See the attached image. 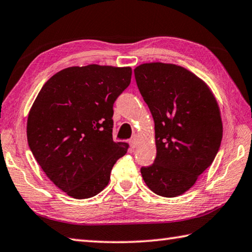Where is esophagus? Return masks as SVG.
Segmentation results:
<instances>
[{
	"instance_id": "34e87169",
	"label": "esophagus",
	"mask_w": 252,
	"mask_h": 252,
	"mask_svg": "<svg viewBox=\"0 0 252 252\" xmlns=\"http://www.w3.org/2000/svg\"><path fill=\"white\" fill-rule=\"evenodd\" d=\"M129 144H130V147H131V148H136V147H137V144H138V137H137V136L135 135L134 137L129 140Z\"/></svg>"
}]
</instances>
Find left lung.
I'll return each mask as SVG.
<instances>
[{
	"label": "left lung",
	"mask_w": 252,
	"mask_h": 252,
	"mask_svg": "<svg viewBox=\"0 0 252 252\" xmlns=\"http://www.w3.org/2000/svg\"><path fill=\"white\" fill-rule=\"evenodd\" d=\"M136 83L155 122L157 155L142 167L144 182L162 197H177L213 164L222 138L217 100L207 84L175 64L146 63Z\"/></svg>",
	"instance_id": "obj_1"
}]
</instances>
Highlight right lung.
Here are the masks:
<instances>
[{
  "label": "right lung",
  "instance_id": "1",
  "mask_svg": "<svg viewBox=\"0 0 252 252\" xmlns=\"http://www.w3.org/2000/svg\"><path fill=\"white\" fill-rule=\"evenodd\" d=\"M130 67L65 68L39 91L28 118V142L44 173L75 199L96 196L128 144L113 140V106L130 84Z\"/></svg>",
  "mask_w": 252,
  "mask_h": 252
}]
</instances>
